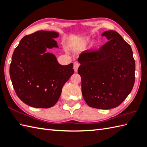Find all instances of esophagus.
<instances>
[{"label": "esophagus", "instance_id": "esophagus-1", "mask_svg": "<svg viewBox=\"0 0 147 147\" xmlns=\"http://www.w3.org/2000/svg\"><path fill=\"white\" fill-rule=\"evenodd\" d=\"M80 66V64L78 62H75L74 63V70L75 72H76L78 71V69Z\"/></svg>", "mask_w": 147, "mask_h": 147}]
</instances>
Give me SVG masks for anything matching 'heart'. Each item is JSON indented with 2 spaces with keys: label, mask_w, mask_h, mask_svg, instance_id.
Listing matches in <instances>:
<instances>
[{
  "label": "heart",
  "mask_w": 147,
  "mask_h": 147,
  "mask_svg": "<svg viewBox=\"0 0 147 147\" xmlns=\"http://www.w3.org/2000/svg\"><path fill=\"white\" fill-rule=\"evenodd\" d=\"M90 40H91V38H90V37H85V38H83V39L80 40L79 44L80 46H85L87 43H88L90 42ZM96 45H97V43L96 42L95 43V45L96 46Z\"/></svg>",
  "instance_id": "obj_1"
}]
</instances>
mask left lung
<instances>
[{
  "mask_svg": "<svg viewBox=\"0 0 147 147\" xmlns=\"http://www.w3.org/2000/svg\"><path fill=\"white\" fill-rule=\"evenodd\" d=\"M109 41L78 59L83 98L90 107L110 109L119 105L135 83V62L131 46L113 30L102 33Z\"/></svg>",
  "mask_w": 147,
  "mask_h": 147,
  "instance_id": "8db88e82",
  "label": "left lung"
}]
</instances>
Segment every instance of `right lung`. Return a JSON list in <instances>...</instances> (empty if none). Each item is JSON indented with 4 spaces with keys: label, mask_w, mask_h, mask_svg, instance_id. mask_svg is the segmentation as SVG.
<instances>
[{
    "label": "right lung",
    "mask_w": 147,
    "mask_h": 147,
    "mask_svg": "<svg viewBox=\"0 0 147 147\" xmlns=\"http://www.w3.org/2000/svg\"><path fill=\"white\" fill-rule=\"evenodd\" d=\"M59 33L38 31L24 36L15 49L10 64L11 80L18 96L36 108H50L60 97L64 84L74 73L73 64H59L47 49L58 47Z\"/></svg>",
    "instance_id": "add662e5"
}]
</instances>
